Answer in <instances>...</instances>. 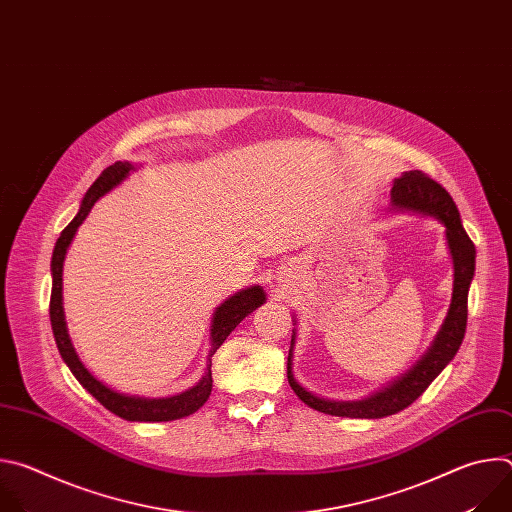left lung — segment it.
Listing matches in <instances>:
<instances>
[{"label": "left lung", "instance_id": "obj_1", "mask_svg": "<svg viewBox=\"0 0 512 512\" xmlns=\"http://www.w3.org/2000/svg\"><path fill=\"white\" fill-rule=\"evenodd\" d=\"M391 204L399 210H413L427 216H433L446 227V241L454 263V291L448 316L437 332L435 340L427 348V352L419 358L415 367L405 373L401 379L393 381L389 387L379 393L360 399V401H332L318 397L304 389L291 371V358H294V342L296 332L291 336V346L287 354V381L294 393L312 409L338 415V417H354V419H381L401 409L409 407L429 385L440 375L446 364L456 356L468 320V289L476 269V247L470 241L468 233L462 227L460 212L452 196L446 188H442L435 180H431L421 170L403 172L401 178H395L391 188Z\"/></svg>", "mask_w": 512, "mask_h": 512}]
</instances>
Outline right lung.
Here are the masks:
<instances>
[{"mask_svg":"<svg viewBox=\"0 0 512 512\" xmlns=\"http://www.w3.org/2000/svg\"><path fill=\"white\" fill-rule=\"evenodd\" d=\"M131 170H135V168L129 162H115L113 166L103 170V174L87 190L77 216L72 218V221L66 225V229L60 233V237L54 245L52 263H50V271H52L50 324H52L58 352H60L62 360L66 362V367L105 409H109L111 413H115L127 421H172V419L192 415L206 403V399L212 391V371H210L212 354L241 324V320L245 316H249L253 310H257L265 302V291L261 285H251L247 289L237 291L235 296H231L229 300H225L221 306L216 308V312L212 316V326H210V350H208V358H206V371H204V377L192 389H188L180 395H174V397L150 399V397H135V395L117 393L111 387L97 381V377H93L89 373V369L81 362L75 346H72V342H70L68 330H66L64 308H62V263H64L68 245L72 243V239H75L77 229L83 225V221L89 216L95 202L101 196H105L109 190H113L117 184H121L129 176Z\"/></svg>","mask_w":512,"mask_h":512,"instance_id":"add662e5","label":"right lung"}]
</instances>
